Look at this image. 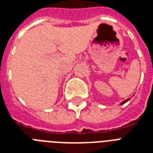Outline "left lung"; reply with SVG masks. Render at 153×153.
Segmentation results:
<instances>
[{
  "label": "left lung",
  "mask_w": 153,
  "mask_h": 153,
  "mask_svg": "<svg viewBox=\"0 0 153 153\" xmlns=\"http://www.w3.org/2000/svg\"><path fill=\"white\" fill-rule=\"evenodd\" d=\"M129 99H130V98H129V99H127V100H126L125 101H123V102H121V103H120V104H121V105H123V104H124V103H126V102L127 101H129Z\"/></svg>",
  "instance_id": "8db88e82"
}]
</instances>
